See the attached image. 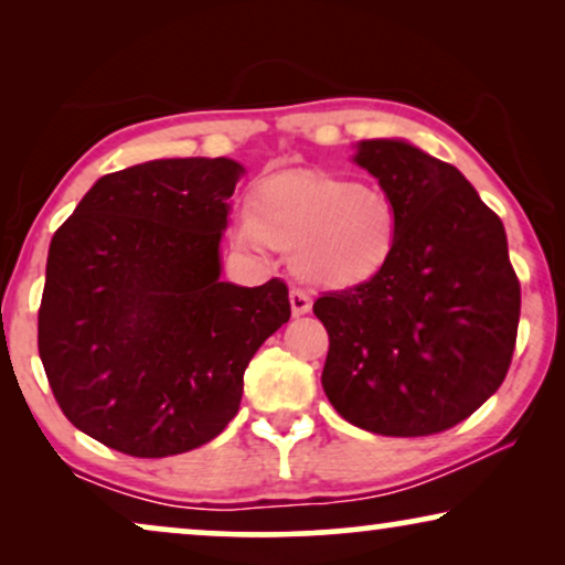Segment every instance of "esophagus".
I'll use <instances>...</instances> for the list:
<instances>
[{
	"label": "esophagus",
	"mask_w": 565,
	"mask_h": 565,
	"mask_svg": "<svg viewBox=\"0 0 565 565\" xmlns=\"http://www.w3.org/2000/svg\"><path fill=\"white\" fill-rule=\"evenodd\" d=\"M290 308H292V316H303L311 311V296L303 292L300 288H292L290 290Z\"/></svg>",
	"instance_id": "1"
}]
</instances>
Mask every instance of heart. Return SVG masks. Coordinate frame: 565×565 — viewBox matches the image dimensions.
Returning <instances> with one entry per match:
<instances>
[{
	"mask_svg": "<svg viewBox=\"0 0 565 565\" xmlns=\"http://www.w3.org/2000/svg\"><path fill=\"white\" fill-rule=\"evenodd\" d=\"M246 244L292 252V269L316 288L347 290L373 280L398 242L388 192L327 174H277L254 190L238 218Z\"/></svg>",
	"mask_w": 565,
	"mask_h": 565,
	"instance_id": "obj_1",
	"label": "heart"
}]
</instances>
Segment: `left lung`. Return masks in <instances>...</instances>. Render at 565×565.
I'll list each match as a JSON object with an SVG mask.
<instances>
[{"instance_id": "left-lung-1", "label": "left lung", "mask_w": 565, "mask_h": 565, "mask_svg": "<svg viewBox=\"0 0 565 565\" xmlns=\"http://www.w3.org/2000/svg\"><path fill=\"white\" fill-rule=\"evenodd\" d=\"M398 211V242L373 280L323 292L321 385L337 414L385 437L437 435L504 383L520 280L504 223L466 177L404 138L358 143Z\"/></svg>"}]
</instances>
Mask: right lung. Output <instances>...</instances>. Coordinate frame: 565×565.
<instances>
[{
  "label": "right lung",
  "mask_w": 565,
  "mask_h": 565,
  "mask_svg": "<svg viewBox=\"0 0 565 565\" xmlns=\"http://www.w3.org/2000/svg\"><path fill=\"white\" fill-rule=\"evenodd\" d=\"M234 159L105 174L51 238L38 352L66 419L113 450L167 458L234 419L244 370L290 319L282 280H221Z\"/></svg>",
  "instance_id": "1"
}]
</instances>
